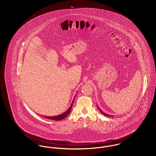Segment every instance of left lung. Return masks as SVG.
<instances>
[{
	"label": "left lung",
	"instance_id": "8db88e82",
	"mask_svg": "<svg viewBox=\"0 0 156 156\" xmlns=\"http://www.w3.org/2000/svg\"><path fill=\"white\" fill-rule=\"evenodd\" d=\"M97 106H98V105H97ZM97 107H98V109H99V111L101 112V113H102V114H103V115H105V116H109V117H112V115H107V114H106V113H104V112L102 111H101V109H99V107H98V106H97Z\"/></svg>",
	"mask_w": 156,
	"mask_h": 156
}]
</instances>
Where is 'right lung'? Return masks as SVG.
<instances>
[{
	"mask_svg": "<svg viewBox=\"0 0 156 156\" xmlns=\"http://www.w3.org/2000/svg\"><path fill=\"white\" fill-rule=\"evenodd\" d=\"M74 99L73 100V102L71 104V106H69V108L68 109L67 111L65 112L64 113L58 115V116H42V117H44L45 118H47V119H51V120H62V119H64L65 118H66L67 116L68 115V114L69 113V112L71 110V108H72V106H73V102H74Z\"/></svg>",
	"mask_w": 156,
	"mask_h": 156,
	"instance_id": "add662e5",
	"label": "right lung"
}]
</instances>
